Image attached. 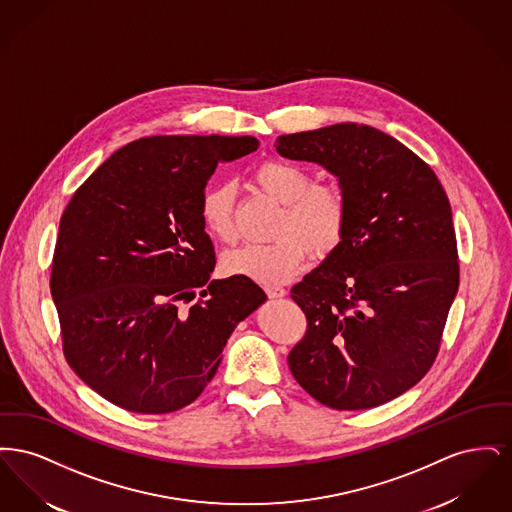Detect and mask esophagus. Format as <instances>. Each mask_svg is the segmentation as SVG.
<instances>
[{"mask_svg":"<svg viewBox=\"0 0 512 512\" xmlns=\"http://www.w3.org/2000/svg\"><path fill=\"white\" fill-rule=\"evenodd\" d=\"M265 292H267L270 299H280V297H284V295H286V290H284V288H280V286H267V288H265Z\"/></svg>","mask_w":512,"mask_h":512,"instance_id":"34e87169","label":"esophagus"}]
</instances>
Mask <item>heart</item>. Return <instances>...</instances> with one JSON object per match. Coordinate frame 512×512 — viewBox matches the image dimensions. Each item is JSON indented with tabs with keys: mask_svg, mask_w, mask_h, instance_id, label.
Segmentation results:
<instances>
[{
	"mask_svg": "<svg viewBox=\"0 0 512 512\" xmlns=\"http://www.w3.org/2000/svg\"><path fill=\"white\" fill-rule=\"evenodd\" d=\"M255 182L284 205L276 222L278 238L228 251L222 257L226 274L270 286L282 284L303 267L311 253L324 257L341 244L347 226V197L338 184H315L311 172L286 161L261 165ZM234 197L236 186L220 182L207 188L199 203L205 230L224 244L236 238Z\"/></svg>",
	"mask_w": 512,
	"mask_h": 512,
	"instance_id": "b5f03b06",
	"label": "heart"
}]
</instances>
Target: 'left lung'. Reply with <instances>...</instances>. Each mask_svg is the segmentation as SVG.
Returning a JSON list of instances; mask_svg holds the SVG:
<instances>
[{
  "instance_id": "1",
  "label": "left lung",
  "mask_w": 512,
  "mask_h": 512,
  "mask_svg": "<svg viewBox=\"0 0 512 512\" xmlns=\"http://www.w3.org/2000/svg\"><path fill=\"white\" fill-rule=\"evenodd\" d=\"M276 151L338 178L341 244L292 288L307 317L288 365L318 403L361 411L411 390L438 355L459 290L445 190L416 153L368 124L278 136Z\"/></svg>"
}]
</instances>
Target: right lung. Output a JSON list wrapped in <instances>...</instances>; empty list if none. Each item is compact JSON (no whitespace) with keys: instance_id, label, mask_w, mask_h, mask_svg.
Wrapping results in <instances>:
<instances>
[{"instance_id":"right-lung-1","label":"right lung","mask_w":512,"mask_h":512,"mask_svg":"<svg viewBox=\"0 0 512 512\" xmlns=\"http://www.w3.org/2000/svg\"><path fill=\"white\" fill-rule=\"evenodd\" d=\"M257 146L253 136L140 138L74 192L51 297L67 363L113 405L142 414L190 405L238 322L267 301L251 278L211 280L215 247L199 215L217 165Z\"/></svg>"}]
</instances>
